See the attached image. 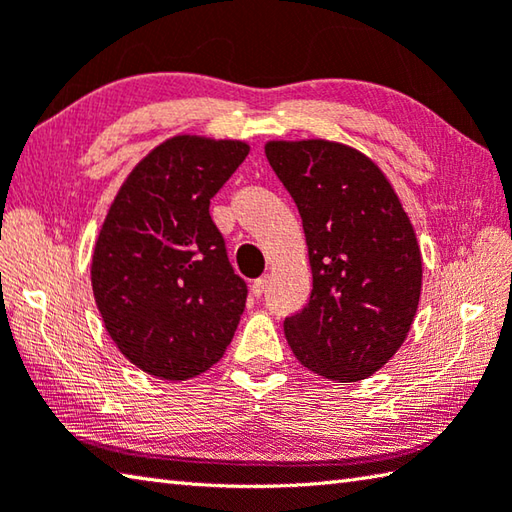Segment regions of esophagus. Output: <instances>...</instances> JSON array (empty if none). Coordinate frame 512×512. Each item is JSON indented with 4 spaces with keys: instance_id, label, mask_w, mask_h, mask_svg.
<instances>
[{
    "instance_id": "obj_1",
    "label": "esophagus",
    "mask_w": 512,
    "mask_h": 512,
    "mask_svg": "<svg viewBox=\"0 0 512 512\" xmlns=\"http://www.w3.org/2000/svg\"><path fill=\"white\" fill-rule=\"evenodd\" d=\"M266 284H268V277H259L253 282V286H250V293H253V297H262L264 290H266Z\"/></svg>"
}]
</instances>
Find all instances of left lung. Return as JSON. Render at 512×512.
<instances>
[{"label": "left lung", "mask_w": 512, "mask_h": 512, "mask_svg": "<svg viewBox=\"0 0 512 512\" xmlns=\"http://www.w3.org/2000/svg\"><path fill=\"white\" fill-rule=\"evenodd\" d=\"M268 164L297 204L313 290L284 333L295 357L333 382H359L393 357L422 295L413 224L379 166L326 142H268Z\"/></svg>", "instance_id": "obj_1"}]
</instances>
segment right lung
I'll return each mask as SVG.
<instances>
[{
	"mask_svg": "<svg viewBox=\"0 0 512 512\" xmlns=\"http://www.w3.org/2000/svg\"><path fill=\"white\" fill-rule=\"evenodd\" d=\"M248 150L237 139L170 137L110 204L90 282L110 339L148 375H202L235 335L248 288L208 206Z\"/></svg>",
	"mask_w": 512,
	"mask_h": 512,
	"instance_id": "1",
	"label": "right lung"
}]
</instances>
